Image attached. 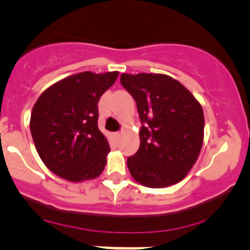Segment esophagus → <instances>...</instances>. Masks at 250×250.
Here are the masks:
<instances>
[{
	"instance_id": "esophagus-1",
	"label": "esophagus",
	"mask_w": 250,
	"mask_h": 250,
	"mask_svg": "<svg viewBox=\"0 0 250 250\" xmlns=\"http://www.w3.org/2000/svg\"><path fill=\"white\" fill-rule=\"evenodd\" d=\"M112 135H113V138H115L116 140H118V138L121 137V133L120 132H115Z\"/></svg>"
}]
</instances>
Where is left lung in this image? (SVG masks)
Segmentation results:
<instances>
[{
	"label": "left lung",
	"mask_w": 250,
	"mask_h": 250,
	"mask_svg": "<svg viewBox=\"0 0 250 250\" xmlns=\"http://www.w3.org/2000/svg\"><path fill=\"white\" fill-rule=\"evenodd\" d=\"M137 102L140 147L127 166L141 185L161 188L183 180L200 156L204 138L202 105L179 81L165 74H122Z\"/></svg>",
	"instance_id": "8db88e82"
}]
</instances>
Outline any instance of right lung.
<instances>
[{"mask_svg": "<svg viewBox=\"0 0 250 250\" xmlns=\"http://www.w3.org/2000/svg\"><path fill=\"white\" fill-rule=\"evenodd\" d=\"M118 71L80 72L48 87L35 103L30 132L37 153L59 178L82 183L106 166L109 141L98 128V103Z\"/></svg>", "mask_w": 250, "mask_h": 250, "instance_id": "add662e5", "label": "right lung"}]
</instances>
